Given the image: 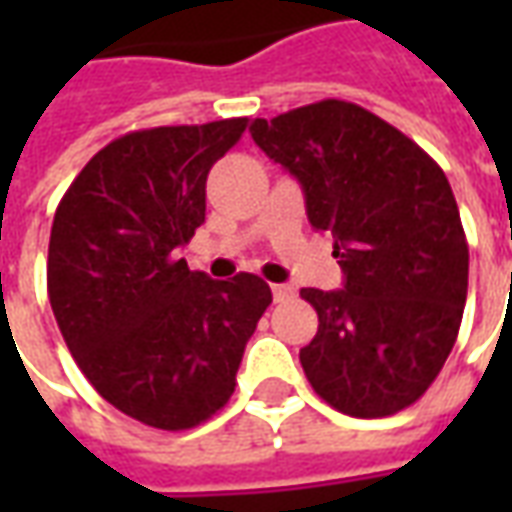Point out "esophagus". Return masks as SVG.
Returning <instances> with one entry per match:
<instances>
[{"label": "esophagus", "mask_w": 512, "mask_h": 512, "mask_svg": "<svg viewBox=\"0 0 512 512\" xmlns=\"http://www.w3.org/2000/svg\"><path fill=\"white\" fill-rule=\"evenodd\" d=\"M271 293H274V301H288L293 296V288L290 285H271Z\"/></svg>", "instance_id": "esophagus-1"}]
</instances>
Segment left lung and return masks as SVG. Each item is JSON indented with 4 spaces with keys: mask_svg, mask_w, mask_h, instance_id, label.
I'll list each match as a JSON object with an SVG mask.
<instances>
[{
    "mask_svg": "<svg viewBox=\"0 0 512 512\" xmlns=\"http://www.w3.org/2000/svg\"><path fill=\"white\" fill-rule=\"evenodd\" d=\"M257 147L301 183L307 219L334 235L343 288H304L318 332L301 348L337 411L397 414L439 376L461 329L469 246L447 175L362 106L326 98L252 123Z\"/></svg>",
    "mask_w": 512,
    "mask_h": 512,
    "instance_id": "1",
    "label": "left lung"
}]
</instances>
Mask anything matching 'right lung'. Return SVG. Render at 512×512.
<instances>
[{"instance_id": "obj_1", "label": "right lung", "mask_w": 512, "mask_h": 512, "mask_svg": "<svg viewBox=\"0 0 512 512\" xmlns=\"http://www.w3.org/2000/svg\"><path fill=\"white\" fill-rule=\"evenodd\" d=\"M246 126L131 131L87 161L54 213L57 326L98 395L150 428H194L230 400L271 304L255 274L211 279L178 257L205 222L208 172Z\"/></svg>"}]
</instances>
